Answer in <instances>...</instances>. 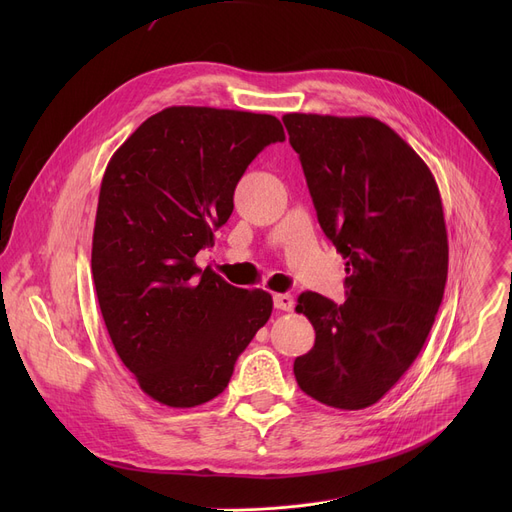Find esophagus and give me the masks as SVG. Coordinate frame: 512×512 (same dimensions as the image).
I'll return each mask as SVG.
<instances>
[{
	"label": "esophagus",
	"mask_w": 512,
	"mask_h": 512,
	"mask_svg": "<svg viewBox=\"0 0 512 512\" xmlns=\"http://www.w3.org/2000/svg\"><path fill=\"white\" fill-rule=\"evenodd\" d=\"M274 307L280 311H290L294 307V299L290 294H274Z\"/></svg>",
	"instance_id": "obj_1"
}]
</instances>
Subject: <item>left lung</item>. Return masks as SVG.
Instances as JSON below:
<instances>
[{"label":"left lung","mask_w":512,"mask_h":512,"mask_svg":"<svg viewBox=\"0 0 512 512\" xmlns=\"http://www.w3.org/2000/svg\"><path fill=\"white\" fill-rule=\"evenodd\" d=\"M321 230L346 259V301L303 292L315 344L294 359L301 390L359 411L405 373L434 326L448 276L438 184L425 161L384 122L286 114Z\"/></svg>","instance_id":"1"}]
</instances>
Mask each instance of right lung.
<instances>
[{"label": "right lung", "mask_w": 512, "mask_h": 512, "mask_svg": "<svg viewBox=\"0 0 512 512\" xmlns=\"http://www.w3.org/2000/svg\"><path fill=\"white\" fill-rule=\"evenodd\" d=\"M278 118L174 105L147 118L105 168L91 270L99 309L141 390L191 409L228 386L272 315V294L203 272L195 255L228 222L251 161L282 143Z\"/></svg>", "instance_id": "obj_1"}]
</instances>
